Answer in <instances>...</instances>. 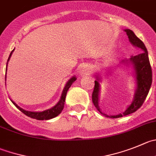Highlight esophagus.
Returning a JSON list of instances; mask_svg holds the SVG:
<instances>
[{
    "instance_id": "esophagus-1",
    "label": "esophagus",
    "mask_w": 156,
    "mask_h": 156,
    "mask_svg": "<svg viewBox=\"0 0 156 156\" xmlns=\"http://www.w3.org/2000/svg\"><path fill=\"white\" fill-rule=\"evenodd\" d=\"M91 69H92V66L89 63H84L79 68V73L80 75L84 76V75H87V74L90 73L91 72Z\"/></svg>"
}]
</instances>
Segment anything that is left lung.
Returning a JSON list of instances; mask_svg holds the SVG:
<instances>
[{"instance_id":"1","label":"left lung","mask_w":156,"mask_h":156,"mask_svg":"<svg viewBox=\"0 0 156 156\" xmlns=\"http://www.w3.org/2000/svg\"><path fill=\"white\" fill-rule=\"evenodd\" d=\"M125 31L126 33L127 36H128L130 43L133 46L141 49V50H142L140 53L136 55V56H132L131 58H129V60H122L121 63L126 65H133V69L135 70V76H136V90L133 101L122 113H120L119 115H108L102 112L99 106V90H100V85H99V81L100 80V79L98 76L97 80L95 81L94 89H93V94H92V100H93L95 107L97 109V110L100 113L103 114L105 116L109 117V118L115 119L125 116V115L133 113L137 109H139L143 104L144 101H145V99H146V96L149 93V90H150L152 82V68H151L150 63H149V55H148V51L146 46L139 38H138L136 36V34L131 30L126 29Z\"/></svg>"}]
</instances>
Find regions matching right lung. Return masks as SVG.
<instances>
[{"mask_svg": "<svg viewBox=\"0 0 156 156\" xmlns=\"http://www.w3.org/2000/svg\"><path fill=\"white\" fill-rule=\"evenodd\" d=\"M14 50V49L12 50V51H11V53H10V56H9V57H8V60H7V62H8L9 60H10V57H11V54H12V53ZM6 72H7V67H6ZM76 80V78L75 76H73L72 78H70V79L68 80V82L66 83V86H65L64 89H63V93H62L60 101L57 103V105H55L53 107L50 108V109H47V110L43 111V112H30V111L24 110L23 109L20 108V106H17V105L16 104L14 101H12V100H11V102L14 103V106H15L16 107L19 109V110L21 111L23 114H25V115H27V116L30 117V118L36 119H38V120L50 119H53V118H54V117L57 116V115H58L59 114L62 112L63 107H64V102H65V99H66V93H67L68 90H69V87H71V85H72L73 83Z\"/></svg>", "mask_w": 156, "mask_h": 156, "instance_id": "1", "label": "right lung"}]
</instances>
